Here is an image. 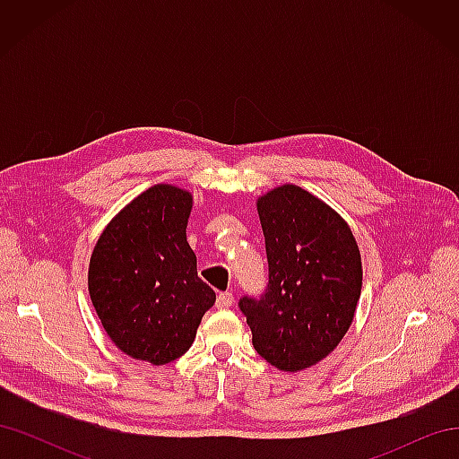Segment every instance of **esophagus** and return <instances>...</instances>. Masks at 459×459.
Wrapping results in <instances>:
<instances>
[{"instance_id":"esophagus-1","label":"esophagus","mask_w":459,"mask_h":459,"mask_svg":"<svg viewBox=\"0 0 459 459\" xmlns=\"http://www.w3.org/2000/svg\"><path fill=\"white\" fill-rule=\"evenodd\" d=\"M231 304H233V295L231 293H220L216 297V308H220V310L230 308Z\"/></svg>"}]
</instances>
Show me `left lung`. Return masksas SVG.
Masks as SVG:
<instances>
[{"instance_id":"left-lung-1","label":"left lung","mask_w":459,"mask_h":459,"mask_svg":"<svg viewBox=\"0 0 459 459\" xmlns=\"http://www.w3.org/2000/svg\"><path fill=\"white\" fill-rule=\"evenodd\" d=\"M268 287L239 308L255 351L281 371L329 356L349 331L362 293V258L349 224L322 199L293 184L258 197Z\"/></svg>"}]
</instances>
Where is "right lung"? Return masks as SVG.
<instances>
[{"instance_id": "obj_1", "label": "right lung", "mask_w": 459, "mask_h": 459, "mask_svg": "<svg viewBox=\"0 0 459 459\" xmlns=\"http://www.w3.org/2000/svg\"><path fill=\"white\" fill-rule=\"evenodd\" d=\"M191 206L186 189L149 187L108 221L90 260V297L107 335L152 366L189 351L216 300L187 243Z\"/></svg>"}]
</instances>
